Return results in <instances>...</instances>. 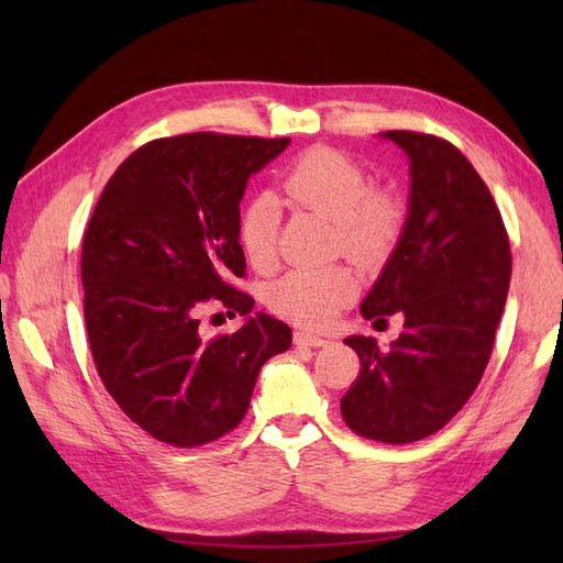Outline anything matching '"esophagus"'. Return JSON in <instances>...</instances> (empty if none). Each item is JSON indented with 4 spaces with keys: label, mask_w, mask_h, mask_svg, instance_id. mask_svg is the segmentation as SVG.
I'll return each instance as SVG.
<instances>
[{
    "label": "esophagus",
    "mask_w": 563,
    "mask_h": 563,
    "mask_svg": "<svg viewBox=\"0 0 563 563\" xmlns=\"http://www.w3.org/2000/svg\"><path fill=\"white\" fill-rule=\"evenodd\" d=\"M329 341L314 336V333H307V331H297L295 333V345H300V349H321V345H327Z\"/></svg>",
    "instance_id": "esophagus-1"
}]
</instances>
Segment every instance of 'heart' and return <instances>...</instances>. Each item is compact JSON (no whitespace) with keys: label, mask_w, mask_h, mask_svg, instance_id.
Wrapping results in <instances>:
<instances>
[{"label":"heart","mask_w":563,"mask_h":563,"mask_svg":"<svg viewBox=\"0 0 563 563\" xmlns=\"http://www.w3.org/2000/svg\"><path fill=\"white\" fill-rule=\"evenodd\" d=\"M290 202L336 224L341 249L357 263H375L397 242L401 208L387 196L369 194L365 172L345 154L314 147L305 152L283 178ZM278 202L254 196L236 218V242L251 266L263 271L275 261ZM355 295V278L339 268H295L273 285L275 312L297 324L321 329Z\"/></svg>","instance_id":"heart-1"}]
</instances>
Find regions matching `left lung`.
Wrapping results in <instances>:
<instances>
[{"instance_id":"left-lung-1","label":"left lung","mask_w":563,"mask_h":563,"mask_svg":"<svg viewBox=\"0 0 563 563\" xmlns=\"http://www.w3.org/2000/svg\"><path fill=\"white\" fill-rule=\"evenodd\" d=\"M409 157V210L399 242L365 295V319L401 314L382 351L373 336L343 343L361 375L341 413L357 435L416 442L433 435L479 385L510 285V244L492 190L450 142L379 133Z\"/></svg>"}]
</instances>
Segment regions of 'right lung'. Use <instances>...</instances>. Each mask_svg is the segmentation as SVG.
<instances>
[{
	"instance_id": "add662e5",
	"label": "right lung",
	"mask_w": 563,
	"mask_h": 563,
	"mask_svg": "<svg viewBox=\"0 0 563 563\" xmlns=\"http://www.w3.org/2000/svg\"><path fill=\"white\" fill-rule=\"evenodd\" d=\"M290 145L190 133L154 140L118 166L81 244L84 321L103 387L152 438L198 448L242 421L263 363L292 331L256 312L230 280L246 275L236 242L249 178ZM208 303L245 317L206 340Z\"/></svg>"
}]
</instances>
